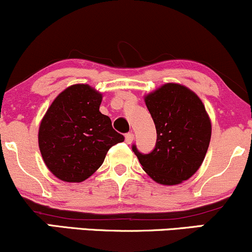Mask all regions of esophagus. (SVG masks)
Segmentation results:
<instances>
[{
	"mask_svg": "<svg viewBox=\"0 0 252 252\" xmlns=\"http://www.w3.org/2000/svg\"><path fill=\"white\" fill-rule=\"evenodd\" d=\"M132 141H134V134H132V132H128V134L126 135V142L130 144Z\"/></svg>",
	"mask_w": 252,
	"mask_h": 252,
	"instance_id": "obj_1",
	"label": "esophagus"
}]
</instances>
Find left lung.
<instances>
[{
	"label": "left lung",
	"instance_id": "left-lung-1",
	"mask_svg": "<svg viewBox=\"0 0 252 252\" xmlns=\"http://www.w3.org/2000/svg\"><path fill=\"white\" fill-rule=\"evenodd\" d=\"M155 123L156 146L149 154L132 152L155 182L174 186L200 168L210 146L212 126L195 92L176 83L163 84L144 96Z\"/></svg>",
	"mask_w": 252,
	"mask_h": 252
}]
</instances>
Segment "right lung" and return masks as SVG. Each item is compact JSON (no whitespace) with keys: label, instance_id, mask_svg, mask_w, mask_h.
<instances>
[{"label":"right lung","instance_id":"add662e5","mask_svg":"<svg viewBox=\"0 0 252 252\" xmlns=\"http://www.w3.org/2000/svg\"><path fill=\"white\" fill-rule=\"evenodd\" d=\"M103 96L88 84H74L58 94L39 126L42 160L54 176L82 182L102 166L106 153L123 142L111 120L99 111Z\"/></svg>","mask_w":252,"mask_h":252}]
</instances>
